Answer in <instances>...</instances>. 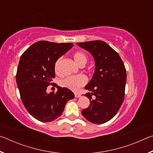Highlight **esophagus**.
Instances as JSON below:
<instances>
[{
	"instance_id": "34e87169",
	"label": "esophagus",
	"mask_w": 153,
	"mask_h": 153,
	"mask_svg": "<svg viewBox=\"0 0 153 153\" xmlns=\"http://www.w3.org/2000/svg\"><path fill=\"white\" fill-rule=\"evenodd\" d=\"M74 94H75V97H76V98H79V97H81V94H80V93L76 92Z\"/></svg>"
}]
</instances>
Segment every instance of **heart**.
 Instances as JSON below:
<instances>
[{"mask_svg": "<svg viewBox=\"0 0 153 153\" xmlns=\"http://www.w3.org/2000/svg\"><path fill=\"white\" fill-rule=\"evenodd\" d=\"M74 60L79 66L84 65L88 61V56L84 53L81 51H77L73 54ZM61 58L58 59L55 64V71L56 74H60V64ZM87 82V79L83 75H74L70 76L63 79L61 81L62 86L65 87L73 91H77L82 86H84Z\"/></svg>", "mask_w": 153, "mask_h": 153, "instance_id": "obj_1", "label": "heart"}]
</instances>
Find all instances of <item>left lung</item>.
I'll return each instance as SVG.
<instances>
[{"label":"left lung","instance_id":"obj_1","mask_svg":"<svg viewBox=\"0 0 153 153\" xmlns=\"http://www.w3.org/2000/svg\"><path fill=\"white\" fill-rule=\"evenodd\" d=\"M77 45L91 54L95 61L92 79L85 89L91 92L85 96L90 106L82 114L92 123L101 124L111 120L123 102L126 84L125 65L119 54L101 40L78 42ZM95 97L91 99V96Z\"/></svg>","mask_w":153,"mask_h":153}]
</instances>
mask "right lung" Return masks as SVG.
Wrapping results in <instances>:
<instances>
[{
	"label": "right lung",
	"instance_id": "obj_1",
	"mask_svg": "<svg viewBox=\"0 0 153 153\" xmlns=\"http://www.w3.org/2000/svg\"><path fill=\"white\" fill-rule=\"evenodd\" d=\"M72 43L39 41L30 46L21 56L16 82L21 98L32 117L42 122L57 119L74 94L66 88L57 86V92L48 94L46 89L55 77V62L66 53Z\"/></svg>",
	"mask_w": 153,
	"mask_h": 153
}]
</instances>
